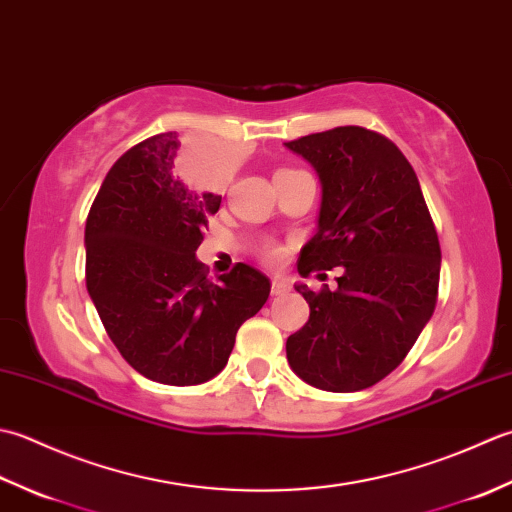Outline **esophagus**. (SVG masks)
<instances>
[{
  "label": "esophagus",
  "mask_w": 512,
  "mask_h": 512,
  "mask_svg": "<svg viewBox=\"0 0 512 512\" xmlns=\"http://www.w3.org/2000/svg\"><path fill=\"white\" fill-rule=\"evenodd\" d=\"M285 291H289L287 280H283V278H274V280H271V294L280 296V294H285Z\"/></svg>",
  "instance_id": "1"
}]
</instances>
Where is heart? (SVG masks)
Listing matches in <instances>:
<instances>
[{"label":"heart","instance_id":"heart-1","mask_svg":"<svg viewBox=\"0 0 512 512\" xmlns=\"http://www.w3.org/2000/svg\"><path fill=\"white\" fill-rule=\"evenodd\" d=\"M287 172H296V170H287V168H283V170H278L274 176H280V174H287ZM280 247L278 245H274V243H267L265 245V249H263V256L267 258V260H271V263H274V260H278L280 258Z\"/></svg>","mask_w":512,"mask_h":512}]
</instances>
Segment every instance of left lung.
<instances>
[{"mask_svg":"<svg viewBox=\"0 0 512 512\" xmlns=\"http://www.w3.org/2000/svg\"><path fill=\"white\" fill-rule=\"evenodd\" d=\"M285 145L314 165L322 185L300 276L342 267L336 291L296 285L309 320L287 338L289 367L322 391L369 389L433 316L442 263L433 218L411 163L378 132L340 125Z\"/></svg>","mask_w":512,"mask_h":512,"instance_id":"obj_1","label":"left lung"}]
</instances>
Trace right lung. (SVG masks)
<instances>
[{"instance_id": "1", "label": "right lung", "mask_w": 512, "mask_h": 512, "mask_svg": "<svg viewBox=\"0 0 512 512\" xmlns=\"http://www.w3.org/2000/svg\"><path fill=\"white\" fill-rule=\"evenodd\" d=\"M183 163L176 132L137 143L110 168L86 221V287L103 327L134 371L172 387L221 373L271 289L245 263L207 278L196 249L221 196L190 190Z\"/></svg>"}]
</instances>
